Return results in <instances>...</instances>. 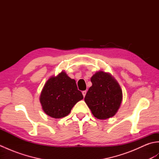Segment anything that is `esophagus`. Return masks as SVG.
Here are the masks:
<instances>
[{"label": "esophagus", "mask_w": 159, "mask_h": 159, "mask_svg": "<svg viewBox=\"0 0 159 159\" xmlns=\"http://www.w3.org/2000/svg\"><path fill=\"white\" fill-rule=\"evenodd\" d=\"M86 93H87V91H83V92H82V93H83V96H84V97L85 96V95H86Z\"/></svg>", "instance_id": "34e87169"}]
</instances>
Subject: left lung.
Returning <instances> with one entry per match:
<instances>
[{
    "instance_id": "obj_1",
    "label": "left lung",
    "mask_w": 159,
    "mask_h": 159,
    "mask_svg": "<svg viewBox=\"0 0 159 159\" xmlns=\"http://www.w3.org/2000/svg\"><path fill=\"white\" fill-rule=\"evenodd\" d=\"M92 87L85 97V102L93 116L99 120L113 117L122 101V91L113 76L102 70L91 78Z\"/></svg>"
}]
</instances>
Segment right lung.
Instances as JSON below:
<instances>
[{"mask_svg":"<svg viewBox=\"0 0 159 159\" xmlns=\"http://www.w3.org/2000/svg\"><path fill=\"white\" fill-rule=\"evenodd\" d=\"M83 98L78 90L74 79L62 71L52 76L46 82L39 96V101L44 113L48 116L59 119L68 115L72 107Z\"/></svg>","mask_w":159,"mask_h":159,"instance_id":"1","label":"right lung"}]
</instances>
